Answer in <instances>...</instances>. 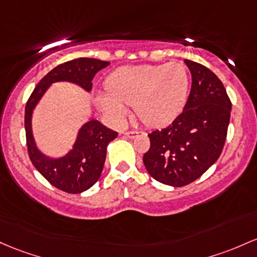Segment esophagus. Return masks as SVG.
Returning <instances> with one entry per match:
<instances>
[{"instance_id": "1", "label": "esophagus", "mask_w": 257, "mask_h": 257, "mask_svg": "<svg viewBox=\"0 0 257 257\" xmlns=\"http://www.w3.org/2000/svg\"><path fill=\"white\" fill-rule=\"evenodd\" d=\"M139 133H142V132H138V131H131V132H126L125 135H126V137H129V138H135V137H137V135L139 134Z\"/></svg>"}]
</instances>
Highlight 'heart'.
<instances>
[{"mask_svg":"<svg viewBox=\"0 0 257 257\" xmlns=\"http://www.w3.org/2000/svg\"><path fill=\"white\" fill-rule=\"evenodd\" d=\"M190 78L184 64H143L115 69L105 81L106 94L96 97L103 113L123 122L125 106H134L139 119L149 126L173 122L184 109Z\"/></svg>","mask_w":257,"mask_h":257,"instance_id":"obj_1","label":"heart"}]
</instances>
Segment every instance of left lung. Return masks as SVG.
<instances>
[{
  "label": "left lung",
  "instance_id": "obj_1",
  "mask_svg": "<svg viewBox=\"0 0 257 257\" xmlns=\"http://www.w3.org/2000/svg\"><path fill=\"white\" fill-rule=\"evenodd\" d=\"M191 90L184 109L170 125L154 131L143 161L149 174L171 187H184L206 172L223 150L232 102L222 81L202 64L185 60Z\"/></svg>",
  "mask_w": 257,
  "mask_h": 257
}]
</instances>
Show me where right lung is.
<instances>
[{
  "label": "right lung",
  "mask_w": 257,
  "mask_h": 257,
  "mask_svg": "<svg viewBox=\"0 0 257 257\" xmlns=\"http://www.w3.org/2000/svg\"><path fill=\"white\" fill-rule=\"evenodd\" d=\"M108 64L109 62L86 57L64 62L39 81L25 106V134L30 161L50 184L66 193H83L97 182L106 160L107 145L117 138L118 133L106 128L98 120L91 119L81 126L77 142L66 156L50 159L38 150L34 142L33 109L51 84L56 81H72L90 91L95 74Z\"/></svg>",
  "instance_id": "right-lung-1"
}]
</instances>
